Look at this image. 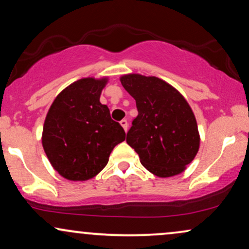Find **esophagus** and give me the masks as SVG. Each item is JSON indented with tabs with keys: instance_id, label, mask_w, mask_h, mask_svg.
Returning a JSON list of instances; mask_svg holds the SVG:
<instances>
[{
	"instance_id": "1",
	"label": "esophagus",
	"mask_w": 249,
	"mask_h": 249,
	"mask_svg": "<svg viewBox=\"0 0 249 249\" xmlns=\"http://www.w3.org/2000/svg\"><path fill=\"white\" fill-rule=\"evenodd\" d=\"M121 125L123 126V128H124V130H125V132H126L127 128H128V124H127L126 119H122V121H121Z\"/></svg>"
}]
</instances>
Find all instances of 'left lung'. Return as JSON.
Masks as SVG:
<instances>
[{"label":"left lung","mask_w":249,"mask_h":249,"mask_svg":"<svg viewBox=\"0 0 249 249\" xmlns=\"http://www.w3.org/2000/svg\"><path fill=\"white\" fill-rule=\"evenodd\" d=\"M136 100L138 116L126 134L140 162L159 178L182 173L196 157L199 133L188 102L174 87L155 76L128 74L121 77Z\"/></svg>","instance_id":"1"}]
</instances>
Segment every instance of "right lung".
I'll use <instances>...</instances> for the list:
<instances>
[{
    "label": "right lung",
    "mask_w": 249,
    "mask_h": 249,
    "mask_svg": "<svg viewBox=\"0 0 249 249\" xmlns=\"http://www.w3.org/2000/svg\"><path fill=\"white\" fill-rule=\"evenodd\" d=\"M107 80L86 77L56 96L43 127V147L62 178L86 181L107 166L111 151L125 140V131L100 102Z\"/></svg>",
    "instance_id": "add662e5"
}]
</instances>
